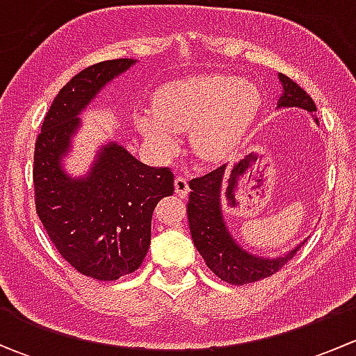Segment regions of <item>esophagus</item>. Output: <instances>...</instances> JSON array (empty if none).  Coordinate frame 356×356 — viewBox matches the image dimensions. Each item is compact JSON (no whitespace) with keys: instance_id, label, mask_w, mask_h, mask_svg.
Here are the masks:
<instances>
[{"instance_id":"esophagus-1","label":"esophagus","mask_w":356,"mask_h":356,"mask_svg":"<svg viewBox=\"0 0 356 356\" xmlns=\"http://www.w3.org/2000/svg\"><path fill=\"white\" fill-rule=\"evenodd\" d=\"M174 188H175V193H177L181 198H184V196L189 195V184H188V179L182 177V175H177L174 181Z\"/></svg>"}]
</instances>
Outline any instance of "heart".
<instances>
[{
    "mask_svg": "<svg viewBox=\"0 0 356 356\" xmlns=\"http://www.w3.org/2000/svg\"><path fill=\"white\" fill-rule=\"evenodd\" d=\"M260 91L232 75H195L167 82L155 92L153 110H136V129L161 152H172L175 131L189 129L193 152L204 161L231 155L250 131Z\"/></svg>",
    "mask_w": 356,
    "mask_h": 356,
    "instance_id": "heart-1",
    "label": "heart"
}]
</instances>
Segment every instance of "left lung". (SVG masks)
<instances>
[{"instance_id":"1","label":"left lung","mask_w":356,"mask_h":356,"mask_svg":"<svg viewBox=\"0 0 356 356\" xmlns=\"http://www.w3.org/2000/svg\"><path fill=\"white\" fill-rule=\"evenodd\" d=\"M279 82H281L282 92L275 108L307 110L314 117L315 124H318L317 117L314 115L317 106L314 99L307 95V91H303L296 82L282 74H279ZM238 170L239 163L234 165L229 174L227 165H222L203 177L193 179L189 182L191 193H189L188 201V220L196 250L200 251L208 268L222 281L243 286L270 277L272 274L281 270L286 261H289L296 254V251L305 245L307 239L279 257H260L239 245L229 231L224 210H222L224 189L229 188V182L234 179Z\"/></svg>"}]
</instances>
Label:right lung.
<instances>
[{"mask_svg":"<svg viewBox=\"0 0 356 356\" xmlns=\"http://www.w3.org/2000/svg\"><path fill=\"white\" fill-rule=\"evenodd\" d=\"M138 60L118 58L79 72L53 99L34 152L35 210L58 253L81 274L117 281L134 272L152 243L156 203L174 193V174L149 167L118 141L96 152L84 175L65 170L79 115Z\"/></svg>","mask_w":356,"mask_h":356,"instance_id":"add662e5","label":"right lung"}]
</instances>
